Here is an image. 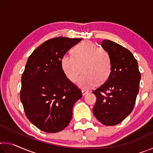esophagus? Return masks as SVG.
I'll list each match as a JSON object with an SVG mask.
<instances>
[{"label": "esophagus", "instance_id": "1", "mask_svg": "<svg viewBox=\"0 0 153 153\" xmlns=\"http://www.w3.org/2000/svg\"><path fill=\"white\" fill-rule=\"evenodd\" d=\"M82 93L83 96H85L88 93V91H87V90H82Z\"/></svg>", "mask_w": 153, "mask_h": 153}]
</instances>
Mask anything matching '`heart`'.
Wrapping results in <instances>:
<instances>
[{"label": "heart", "instance_id": "b5f03b06", "mask_svg": "<svg viewBox=\"0 0 153 153\" xmlns=\"http://www.w3.org/2000/svg\"><path fill=\"white\" fill-rule=\"evenodd\" d=\"M72 56L65 55L61 65L65 76L69 81L75 82L83 71L77 86L82 89L94 87L98 82L102 83L108 79L111 71V56L102 48H98L91 41H85L76 46Z\"/></svg>", "mask_w": 153, "mask_h": 153}]
</instances>
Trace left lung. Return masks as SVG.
<instances>
[{"instance_id": "left-lung-1", "label": "left lung", "mask_w": 153, "mask_h": 153, "mask_svg": "<svg viewBox=\"0 0 153 153\" xmlns=\"http://www.w3.org/2000/svg\"><path fill=\"white\" fill-rule=\"evenodd\" d=\"M102 47L111 56L108 79L92 92L97 97L95 117L105 126H115L131 113L139 91L141 74L132 53L117 43L104 40Z\"/></svg>"}]
</instances>
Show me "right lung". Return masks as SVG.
<instances>
[{"mask_svg": "<svg viewBox=\"0 0 153 153\" xmlns=\"http://www.w3.org/2000/svg\"><path fill=\"white\" fill-rule=\"evenodd\" d=\"M81 38L57 37L42 43L27 59L21 102L28 120L40 130L56 133L69 125L81 90L67 78L61 59Z\"/></svg>", "mask_w": 153, "mask_h": 153, "instance_id": "1", "label": "right lung"}]
</instances>
